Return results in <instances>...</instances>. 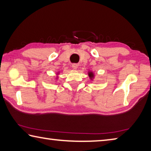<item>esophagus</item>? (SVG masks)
<instances>
[{"label":"esophagus","mask_w":151,"mask_h":151,"mask_svg":"<svg viewBox=\"0 0 151 151\" xmlns=\"http://www.w3.org/2000/svg\"><path fill=\"white\" fill-rule=\"evenodd\" d=\"M78 65H77V64H73V65H72V68H74V69H76V68H78Z\"/></svg>","instance_id":"34e87169"}]
</instances>
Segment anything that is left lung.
<instances>
[{"mask_svg": "<svg viewBox=\"0 0 151 151\" xmlns=\"http://www.w3.org/2000/svg\"><path fill=\"white\" fill-rule=\"evenodd\" d=\"M88 75H89V76H90V77H91V78H93V76H94L93 73H92V72H91V73L89 72V73H88Z\"/></svg>", "mask_w": 151, "mask_h": 151, "instance_id": "8db88e82", "label": "left lung"}]
</instances>
